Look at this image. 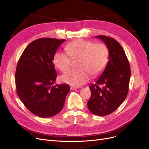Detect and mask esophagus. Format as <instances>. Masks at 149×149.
Here are the masks:
<instances>
[{
  "instance_id": "1",
  "label": "esophagus",
  "mask_w": 149,
  "mask_h": 149,
  "mask_svg": "<svg viewBox=\"0 0 149 149\" xmlns=\"http://www.w3.org/2000/svg\"><path fill=\"white\" fill-rule=\"evenodd\" d=\"M78 88H79V87H77V86H72L70 87V89H71V90H75V89H78Z\"/></svg>"
}]
</instances>
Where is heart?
Listing matches in <instances>:
<instances>
[{
  "label": "heart",
  "mask_w": 149,
  "mask_h": 149,
  "mask_svg": "<svg viewBox=\"0 0 149 149\" xmlns=\"http://www.w3.org/2000/svg\"><path fill=\"white\" fill-rule=\"evenodd\" d=\"M66 49L67 52H56L53 62L58 70L65 73L71 66V58H80V68L72 70L61 77L63 82L72 86H79L85 84L91 79V74L94 77L100 75L109 60V49L103 43L78 39L68 43Z\"/></svg>",
  "instance_id": "obj_1"
}]
</instances>
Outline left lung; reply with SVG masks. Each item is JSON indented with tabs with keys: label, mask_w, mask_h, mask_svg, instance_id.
<instances>
[{
	"label": "left lung",
	"mask_w": 149,
	"mask_h": 149,
	"mask_svg": "<svg viewBox=\"0 0 149 149\" xmlns=\"http://www.w3.org/2000/svg\"><path fill=\"white\" fill-rule=\"evenodd\" d=\"M109 49V61L96 83L89 86V110L99 116L114 112L127 97L130 78V65L122 46L113 38L98 35Z\"/></svg>",
	"instance_id": "1"
}]
</instances>
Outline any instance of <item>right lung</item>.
<instances>
[{
	"label": "right lung",
	"mask_w": 149,
	"mask_h": 149,
	"mask_svg": "<svg viewBox=\"0 0 149 149\" xmlns=\"http://www.w3.org/2000/svg\"><path fill=\"white\" fill-rule=\"evenodd\" d=\"M65 41L51 38L36 40L26 47L18 61L17 95L35 116L46 118L59 113L70 91L68 84L53 85L57 74L53 58Z\"/></svg>",
	"instance_id": "1"
}]
</instances>
